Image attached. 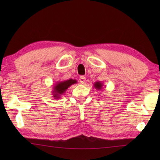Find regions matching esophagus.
Returning a JSON list of instances; mask_svg holds the SVG:
<instances>
[{
    "instance_id": "34e87169",
    "label": "esophagus",
    "mask_w": 160,
    "mask_h": 160,
    "mask_svg": "<svg viewBox=\"0 0 160 160\" xmlns=\"http://www.w3.org/2000/svg\"><path fill=\"white\" fill-rule=\"evenodd\" d=\"M80 82L81 84H84V82H85V80H86V78L84 76H80Z\"/></svg>"
}]
</instances>
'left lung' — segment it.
Masks as SVG:
<instances>
[{
  "instance_id": "1",
  "label": "left lung",
  "mask_w": 160,
  "mask_h": 160,
  "mask_svg": "<svg viewBox=\"0 0 160 160\" xmlns=\"http://www.w3.org/2000/svg\"><path fill=\"white\" fill-rule=\"evenodd\" d=\"M104 86V84L100 82V81H98V82H95L93 84V87H95V89H96L97 90H102V87Z\"/></svg>"
}]
</instances>
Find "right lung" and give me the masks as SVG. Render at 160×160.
Returning <instances> with one entry per match:
<instances>
[{"instance_id": "obj_1", "label": "right lung", "mask_w": 160, "mask_h": 160, "mask_svg": "<svg viewBox=\"0 0 160 160\" xmlns=\"http://www.w3.org/2000/svg\"><path fill=\"white\" fill-rule=\"evenodd\" d=\"M77 81L76 80L69 79L64 81H59V82H56L53 86V90H52V95L54 99H59L60 96L63 95L64 93H65L67 89L72 84H76Z\"/></svg>"}]
</instances>
